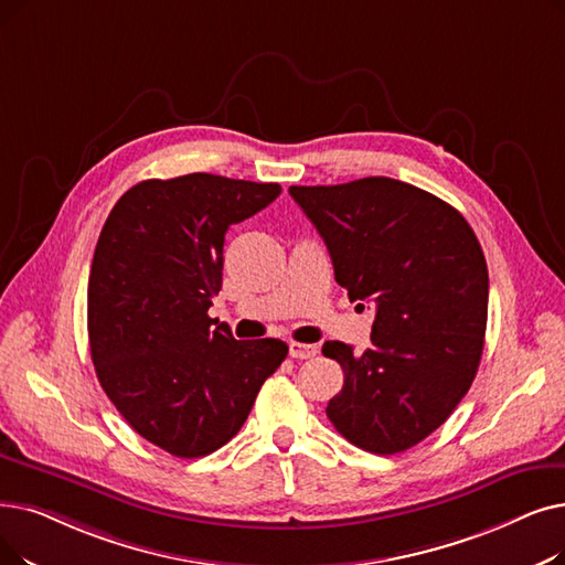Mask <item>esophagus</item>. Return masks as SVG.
Segmentation results:
<instances>
[{
	"label": "esophagus",
	"mask_w": 565,
	"mask_h": 565,
	"mask_svg": "<svg viewBox=\"0 0 565 565\" xmlns=\"http://www.w3.org/2000/svg\"><path fill=\"white\" fill-rule=\"evenodd\" d=\"M288 351L292 358L298 360H307V358H313L318 353V347L316 343H302V341H290L288 343Z\"/></svg>",
	"instance_id": "34e87169"
}]
</instances>
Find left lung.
Segmentation results:
<instances>
[{
	"label": "left lung",
	"mask_w": 565,
	"mask_h": 565,
	"mask_svg": "<svg viewBox=\"0 0 565 565\" xmlns=\"http://www.w3.org/2000/svg\"><path fill=\"white\" fill-rule=\"evenodd\" d=\"M288 193L323 237L337 284L374 307L364 353L323 343L343 370L330 423L366 452L418 446L450 418L480 364L489 277L473 228L446 201L392 178Z\"/></svg>",
	"instance_id": "8db88e82"
}]
</instances>
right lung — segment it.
<instances>
[{"mask_svg":"<svg viewBox=\"0 0 565 565\" xmlns=\"http://www.w3.org/2000/svg\"><path fill=\"white\" fill-rule=\"evenodd\" d=\"M281 193L275 182L191 173L145 180L115 203L96 242L87 332L96 376L142 438L205 457L239 431L288 347L212 328L233 224Z\"/></svg>","mask_w":565,"mask_h":565,"instance_id":"right-lung-1","label":"right lung"}]
</instances>
